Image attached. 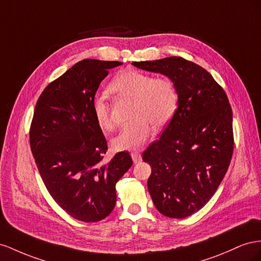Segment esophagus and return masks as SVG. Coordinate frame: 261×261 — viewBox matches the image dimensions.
Wrapping results in <instances>:
<instances>
[{
	"instance_id": "obj_1",
	"label": "esophagus",
	"mask_w": 261,
	"mask_h": 261,
	"mask_svg": "<svg viewBox=\"0 0 261 261\" xmlns=\"http://www.w3.org/2000/svg\"><path fill=\"white\" fill-rule=\"evenodd\" d=\"M131 158H132L133 163H135V164L140 163L141 161H142V156H141V154L139 152H132L131 153Z\"/></svg>"
}]
</instances>
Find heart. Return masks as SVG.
<instances>
[{"instance_id": "1", "label": "heart", "mask_w": 261, "mask_h": 261, "mask_svg": "<svg viewBox=\"0 0 261 261\" xmlns=\"http://www.w3.org/2000/svg\"><path fill=\"white\" fill-rule=\"evenodd\" d=\"M109 88L119 96L133 99L130 116L133 120L113 140L117 151L140 148L150 137L151 125L154 129L163 128L177 108L178 93L174 82L168 77H154L152 74L126 69L111 81ZM92 109L101 130L115 129L110 107L103 96H96Z\"/></svg>"}]
</instances>
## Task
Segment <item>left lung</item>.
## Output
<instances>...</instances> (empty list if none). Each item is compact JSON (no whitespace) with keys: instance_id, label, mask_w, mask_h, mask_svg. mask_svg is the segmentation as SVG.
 Listing matches in <instances>:
<instances>
[{"instance_id":"obj_1","label":"left lung","mask_w":261,"mask_h":261,"mask_svg":"<svg viewBox=\"0 0 261 261\" xmlns=\"http://www.w3.org/2000/svg\"><path fill=\"white\" fill-rule=\"evenodd\" d=\"M132 64L164 74L176 86L172 120L142 159L152 167L147 189L156 209L185 219L207 203L227 172L234 150L232 108L211 74L184 58Z\"/></svg>"}]
</instances>
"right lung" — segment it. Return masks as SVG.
Here are the masks:
<instances>
[{"label": "right lung", "instance_id": "add662e5", "mask_svg": "<svg viewBox=\"0 0 261 261\" xmlns=\"http://www.w3.org/2000/svg\"><path fill=\"white\" fill-rule=\"evenodd\" d=\"M122 63L85 59L43 89L29 131L32 153L47 190L74 219L103 220L116 204V184L126 173L129 152L103 162L107 141L92 103L108 70Z\"/></svg>", "mask_w": 261, "mask_h": 261}]
</instances>
